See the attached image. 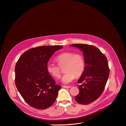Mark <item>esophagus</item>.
Listing matches in <instances>:
<instances>
[{
	"instance_id": "obj_1",
	"label": "esophagus",
	"mask_w": 126,
	"mask_h": 126,
	"mask_svg": "<svg viewBox=\"0 0 126 126\" xmlns=\"http://www.w3.org/2000/svg\"><path fill=\"white\" fill-rule=\"evenodd\" d=\"M63 87L64 88H66V89H69L71 87L70 86H63Z\"/></svg>"
}]
</instances>
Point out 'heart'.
<instances>
[{"instance_id": "b5f03b06", "label": "heart", "mask_w": 126, "mask_h": 126, "mask_svg": "<svg viewBox=\"0 0 126 126\" xmlns=\"http://www.w3.org/2000/svg\"><path fill=\"white\" fill-rule=\"evenodd\" d=\"M55 61L60 67L64 66V72L61 82L64 84H69L75 78L83 74L85 69V61L80 54H74L71 52L60 53L55 58ZM48 73L54 78L60 77V69L57 65L48 63L46 65Z\"/></svg>"}]
</instances>
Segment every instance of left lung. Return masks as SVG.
Here are the masks:
<instances>
[{
    "mask_svg": "<svg viewBox=\"0 0 126 126\" xmlns=\"http://www.w3.org/2000/svg\"><path fill=\"white\" fill-rule=\"evenodd\" d=\"M69 46L78 48L83 52L85 69L78 81L79 93L75 98L81 105L94 101L102 93L108 81L109 70L106 57L96 47L76 44Z\"/></svg>",
    "mask_w": 126,
    "mask_h": 126,
    "instance_id": "1",
    "label": "left lung"
}]
</instances>
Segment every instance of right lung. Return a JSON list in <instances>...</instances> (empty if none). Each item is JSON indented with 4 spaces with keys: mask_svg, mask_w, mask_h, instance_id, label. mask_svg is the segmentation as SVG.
Instances as JSON below:
<instances>
[{
    "mask_svg": "<svg viewBox=\"0 0 126 126\" xmlns=\"http://www.w3.org/2000/svg\"><path fill=\"white\" fill-rule=\"evenodd\" d=\"M62 48L60 45L31 48L21 54L16 63L15 85L30 106L43 110L56 101L61 86L48 73L46 65L52 54Z\"/></svg>",
    "mask_w": 126,
    "mask_h": 126,
    "instance_id": "obj_1",
    "label": "right lung"
}]
</instances>
